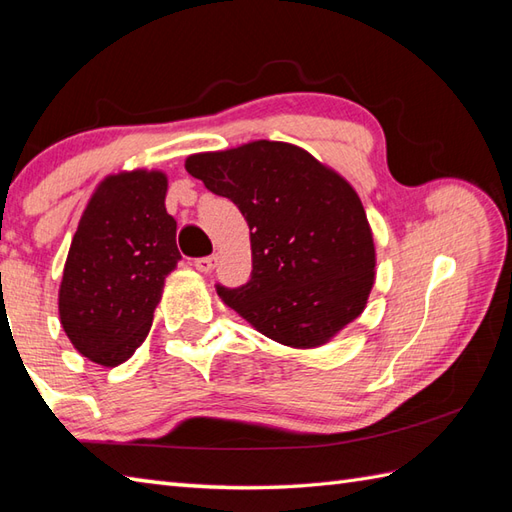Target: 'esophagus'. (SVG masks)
<instances>
[{
	"mask_svg": "<svg viewBox=\"0 0 512 512\" xmlns=\"http://www.w3.org/2000/svg\"><path fill=\"white\" fill-rule=\"evenodd\" d=\"M195 270H200V273H211V270L217 266V255H206V257H198L193 262Z\"/></svg>",
	"mask_w": 512,
	"mask_h": 512,
	"instance_id": "34e87169",
	"label": "esophagus"
}]
</instances>
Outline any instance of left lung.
<instances>
[{
	"label": "left lung",
	"mask_w": 512,
	"mask_h": 512,
	"mask_svg": "<svg viewBox=\"0 0 512 512\" xmlns=\"http://www.w3.org/2000/svg\"><path fill=\"white\" fill-rule=\"evenodd\" d=\"M184 167L248 222L250 279L215 286L239 317L277 343L317 347L363 312L374 286V239L339 173L270 140L195 154Z\"/></svg>",
	"instance_id": "1"
}]
</instances>
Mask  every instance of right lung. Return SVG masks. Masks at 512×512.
<instances>
[{"instance_id": "add662e5", "label": "right lung", "mask_w": 512, "mask_h": 512, "mask_svg": "<svg viewBox=\"0 0 512 512\" xmlns=\"http://www.w3.org/2000/svg\"><path fill=\"white\" fill-rule=\"evenodd\" d=\"M165 195L160 171L110 176L72 237L59 317L72 345L94 363L114 367L134 354L149 332L165 277L180 262Z\"/></svg>"}]
</instances>
